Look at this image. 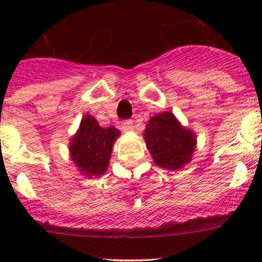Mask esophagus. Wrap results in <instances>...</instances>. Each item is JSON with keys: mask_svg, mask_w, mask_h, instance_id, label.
I'll use <instances>...</instances> for the list:
<instances>
[{"mask_svg": "<svg viewBox=\"0 0 262 262\" xmlns=\"http://www.w3.org/2000/svg\"><path fill=\"white\" fill-rule=\"evenodd\" d=\"M122 129L123 131H131L133 129V120H124V122H122Z\"/></svg>", "mask_w": 262, "mask_h": 262, "instance_id": "34e87169", "label": "esophagus"}]
</instances>
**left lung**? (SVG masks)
<instances>
[{
	"label": "left lung",
	"instance_id": "8db88e82",
	"mask_svg": "<svg viewBox=\"0 0 262 262\" xmlns=\"http://www.w3.org/2000/svg\"><path fill=\"white\" fill-rule=\"evenodd\" d=\"M143 136L155 164L170 172L190 163L196 148L195 133L182 126L172 111L154 115Z\"/></svg>",
	"mask_w": 262,
	"mask_h": 262
}]
</instances>
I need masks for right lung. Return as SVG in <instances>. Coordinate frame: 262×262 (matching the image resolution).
Returning <instances> with one entry per match:
<instances>
[{
  "mask_svg": "<svg viewBox=\"0 0 262 262\" xmlns=\"http://www.w3.org/2000/svg\"><path fill=\"white\" fill-rule=\"evenodd\" d=\"M119 135V129L115 127L103 128L93 115L85 114L68 145L69 156L78 172L88 178L105 174L113 145Z\"/></svg>",
  "mask_w": 262,
  "mask_h": 262,
  "instance_id": "right-lung-1",
  "label": "right lung"
}]
</instances>
